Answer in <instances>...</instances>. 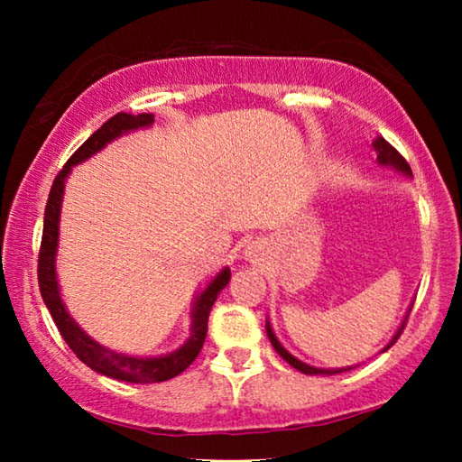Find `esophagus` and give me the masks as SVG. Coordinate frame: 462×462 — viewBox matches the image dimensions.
Wrapping results in <instances>:
<instances>
[{
	"instance_id": "esophagus-1",
	"label": "esophagus",
	"mask_w": 462,
	"mask_h": 462,
	"mask_svg": "<svg viewBox=\"0 0 462 462\" xmlns=\"http://www.w3.org/2000/svg\"><path fill=\"white\" fill-rule=\"evenodd\" d=\"M267 254H269V246H267V242H264V240H259V238L250 240L248 245L245 246V259L248 263H253V264L264 263Z\"/></svg>"
}]
</instances>
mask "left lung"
<instances>
[{
	"label": "left lung",
	"mask_w": 462,
	"mask_h": 462,
	"mask_svg": "<svg viewBox=\"0 0 462 462\" xmlns=\"http://www.w3.org/2000/svg\"><path fill=\"white\" fill-rule=\"evenodd\" d=\"M373 148H374V152H377V162H379L381 167H389V169H393V171H397V173H402V175H405V177H411V169H410V165H408V161H405L403 156H402L400 152H397L395 148L391 146L385 138H381V136L374 138V140H373ZM410 311H411V308L408 310V314H405L402 326L397 328V332L393 334V338H391V340L387 342V346H383L381 353H385V350H389V348L393 346V344L397 342V338H400L402 332H403V326H405V322H408ZM264 328H267V336H269V340H271V344H273V348L277 350V355L283 356V361H287L289 365L293 366V369H297V371L303 373V374H328V377H330V374L355 369L353 365H350V366H338V369H319V366H311V365H308V363H303V361H300V358H295L291 353H289V350L283 346V344H281V342L277 340V336H275V332H273V328H271L269 318H267V326H264Z\"/></svg>",
	"instance_id": "8db88e82"
}]
</instances>
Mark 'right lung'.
Returning <instances> with one entry per match:
<instances>
[{"mask_svg": "<svg viewBox=\"0 0 462 462\" xmlns=\"http://www.w3.org/2000/svg\"><path fill=\"white\" fill-rule=\"evenodd\" d=\"M154 116L152 114H116L109 118L104 126L93 132V134L85 140V143L77 148L75 154L67 161L52 183V189L49 193V201H46L44 209V228H42V245H41V256H38V285H41L42 300L49 308L51 316L57 324L59 332L69 348L79 356V361L89 366V369L97 371L106 377L126 381V383H161L167 379L177 377L189 366L195 356L199 355L208 334V318L212 311L214 301L217 300L222 289L228 285L230 281V269L224 267L217 275L209 281L208 287L195 297L191 308V332L187 340L173 353L159 355V356H134L116 353L112 348H106L91 338V336L83 330V328L75 322L69 314L65 303L60 300V287L57 279V250H59V222H60V206L62 195H65V183L67 177L71 175L75 165H81L83 161L91 159L93 154L114 143L116 138L130 132L152 126Z\"/></svg>", "mask_w": 462, "mask_h": 462, "instance_id": "add662e5", "label": "right lung"}]
</instances>
